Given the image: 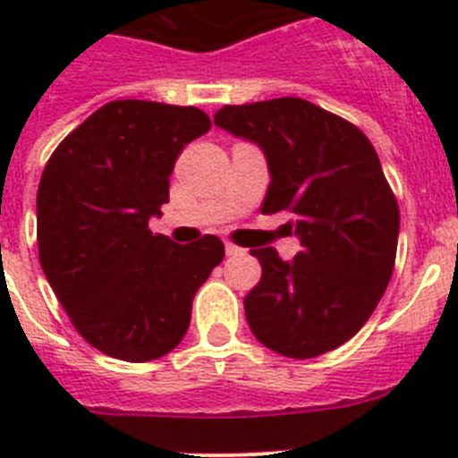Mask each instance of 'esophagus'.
<instances>
[{"instance_id":"esophagus-1","label":"esophagus","mask_w":458,"mask_h":458,"mask_svg":"<svg viewBox=\"0 0 458 458\" xmlns=\"http://www.w3.org/2000/svg\"><path fill=\"white\" fill-rule=\"evenodd\" d=\"M225 250H226V257H236V254H242V252H245V250H242V248H236V245H233V242H226Z\"/></svg>"}]
</instances>
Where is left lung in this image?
Segmentation results:
<instances>
[{
  "label": "left lung",
  "mask_w": 458,
  "mask_h": 458,
  "mask_svg": "<svg viewBox=\"0 0 458 458\" xmlns=\"http://www.w3.org/2000/svg\"><path fill=\"white\" fill-rule=\"evenodd\" d=\"M213 121L264 151L261 213H289L286 233L302 245L291 261L252 250L261 282L245 295L250 330L286 358L337 349L365 326L394 268L399 206L371 141L302 98L226 105Z\"/></svg>",
  "instance_id": "obj_1"
}]
</instances>
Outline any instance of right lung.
Instances as JSON below:
<instances>
[{"mask_svg":"<svg viewBox=\"0 0 458 458\" xmlns=\"http://www.w3.org/2000/svg\"><path fill=\"white\" fill-rule=\"evenodd\" d=\"M208 131L197 107L112 100L43 169L40 268L75 330L109 358L148 362L176 349L194 293L225 259L217 236L176 245L148 229L179 153Z\"/></svg>","mask_w":458,"mask_h":458,"instance_id":"add662e5","label":"right lung"}]
</instances>
